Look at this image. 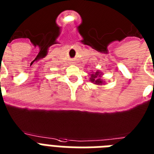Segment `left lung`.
Listing matches in <instances>:
<instances>
[{"label":"left lung","instance_id":"1","mask_svg":"<svg viewBox=\"0 0 154 154\" xmlns=\"http://www.w3.org/2000/svg\"><path fill=\"white\" fill-rule=\"evenodd\" d=\"M103 76L102 72L99 71V70H97L96 72H93L90 74V78H89V81L94 83V84L97 85H105V81L101 79V77Z\"/></svg>","mask_w":154,"mask_h":154}]
</instances>
